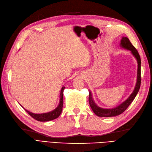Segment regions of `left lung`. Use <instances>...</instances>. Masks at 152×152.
I'll return each instance as SVG.
<instances>
[{
  "instance_id": "8db88e82",
  "label": "left lung",
  "mask_w": 152,
  "mask_h": 152,
  "mask_svg": "<svg viewBox=\"0 0 152 152\" xmlns=\"http://www.w3.org/2000/svg\"><path fill=\"white\" fill-rule=\"evenodd\" d=\"M121 46L126 49L131 51L133 56L136 57L137 62H138V73H137V82L136 85L134 88L133 92L129 96V98L126 101H124L122 104L117 106L114 109H102L97 106L94 102L91 96V92H89V104L91 107L92 110L94 113L99 117H113L115 115H118L122 112H124L126 109L128 108L129 105L131 104L136 97L137 94L140 90V85H141V58L139 55V53L136 49V48L133 45V44L131 43L129 38L127 37H122L121 42Z\"/></svg>"
}]
</instances>
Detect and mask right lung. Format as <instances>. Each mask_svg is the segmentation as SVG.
Masks as SVG:
<instances>
[{
	"label": "right lung",
	"instance_id": "obj_1",
	"mask_svg": "<svg viewBox=\"0 0 152 152\" xmlns=\"http://www.w3.org/2000/svg\"><path fill=\"white\" fill-rule=\"evenodd\" d=\"M65 87H62L61 91V94H60V102L59 104H58V107L56 109L47 112V113H43V114H33L32 112H29L25 109V110L28 112V114L31 115L33 119H36L38 121H42V122H45V121H49L55 119L59 116L62 112V106H63V91L64 90Z\"/></svg>",
	"mask_w": 152,
	"mask_h": 152
}]
</instances>
